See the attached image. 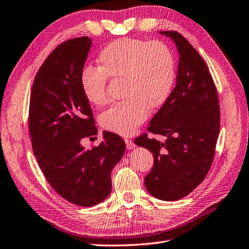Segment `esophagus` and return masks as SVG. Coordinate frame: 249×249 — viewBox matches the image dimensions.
Returning a JSON list of instances; mask_svg holds the SVG:
<instances>
[{
	"mask_svg": "<svg viewBox=\"0 0 249 249\" xmlns=\"http://www.w3.org/2000/svg\"><path fill=\"white\" fill-rule=\"evenodd\" d=\"M125 142V145H126V148L128 149H133L135 147V143L133 142V141L130 140V139H125L124 140Z\"/></svg>",
	"mask_w": 249,
	"mask_h": 249,
	"instance_id": "34e87169",
	"label": "esophagus"
}]
</instances>
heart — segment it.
<instances>
[{"label":"heart","mask_w":249,"mask_h":249,"mask_svg":"<svg viewBox=\"0 0 249 249\" xmlns=\"http://www.w3.org/2000/svg\"><path fill=\"white\" fill-rule=\"evenodd\" d=\"M99 67H86L81 73V87L87 101L97 107L109 102L107 81L123 80L121 97L100 116L103 129L128 136L148 117L149 108L166 102L174 89L177 64L173 50L161 40L119 38L98 55Z\"/></svg>","instance_id":"heart-1"}]
</instances>
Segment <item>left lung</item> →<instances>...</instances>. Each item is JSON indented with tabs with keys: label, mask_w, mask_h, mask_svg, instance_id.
Listing matches in <instances>:
<instances>
[{
	"label": "left lung",
	"mask_w": 249,
	"mask_h": 249,
	"mask_svg": "<svg viewBox=\"0 0 249 249\" xmlns=\"http://www.w3.org/2000/svg\"><path fill=\"white\" fill-rule=\"evenodd\" d=\"M170 37L180 54L176 86L147 128L166 136L164 142L136 137V145L153 153V167L145 177L150 194L161 200L181 199L199 185L211 167L219 133L216 86L202 57L176 31H161Z\"/></svg>",
	"instance_id": "8db88e82"
}]
</instances>
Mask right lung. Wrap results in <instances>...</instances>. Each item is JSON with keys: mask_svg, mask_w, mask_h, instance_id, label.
Instances as JSON below:
<instances>
[{"mask_svg": "<svg viewBox=\"0 0 249 249\" xmlns=\"http://www.w3.org/2000/svg\"><path fill=\"white\" fill-rule=\"evenodd\" d=\"M90 47L85 36L55 48L36 73L29 108L32 147L42 174L59 196L81 207L109 195L110 173L125 150L124 140L108 131L98 147L81 145L98 133L80 82Z\"/></svg>", "mask_w": 249, "mask_h": 249, "instance_id": "add662e5", "label": "right lung"}]
</instances>
